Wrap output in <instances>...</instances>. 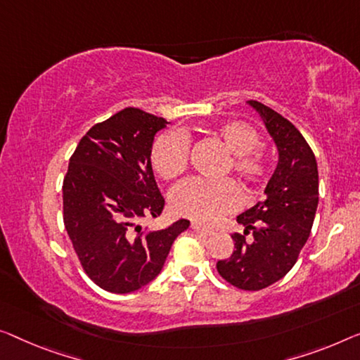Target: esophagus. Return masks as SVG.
Returning a JSON list of instances; mask_svg holds the SVG:
<instances>
[{"label":"esophagus","instance_id":"esophagus-1","mask_svg":"<svg viewBox=\"0 0 360 360\" xmlns=\"http://www.w3.org/2000/svg\"><path fill=\"white\" fill-rule=\"evenodd\" d=\"M192 229H194L195 233H200L203 236H212L213 234L212 229H208V228L202 226V224H197V223H192Z\"/></svg>","mask_w":360,"mask_h":360}]
</instances>
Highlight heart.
Masks as SVG:
<instances>
[{
    "label": "heart",
    "instance_id": "1",
    "mask_svg": "<svg viewBox=\"0 0 360 360\" xmlns=\"http://www.w3.org/2000/svg\"><path fill=\"white\" fill-rule=\"evenodd\" d=\"M212 137L221 143L228 153L226 173L231 171L244 186L259 187L270 173V160L259 148L260 136L254 127L240 121H224L212 129ZM191 143L186 134L168 131L155 141L150 163L160 178H179L189 165ZM176 213L198 223H214L223 214L240 205V192L233 181H207L191 178L176 186L169 195Z\"/></svg>",
    "mask_w": 360,
    "mask_h": 360
}]
</instances>
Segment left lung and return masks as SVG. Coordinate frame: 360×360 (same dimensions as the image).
<instances>
[{
    "mask_svg": "<svg viewBox=\"0 0 360 360\" xmlns=\"http://www.w3.org/2000/svg\"><path fill=\"white\" fill-rule=\"evenodd\" d=\"M249 103L264 117L280 160L265 187V200L238 217L244 236H231L233 255L218 260L217 270L243 291H260L291 270L307 243L319 205V169L312 148L291 121L260 101ZM249 232L250 241L245 239Z\"/></svg>",
    "mask_w": 360,
    "mask_h": 360,
    "instance_id": "1",
    "label": "left lung"
}]
</instances>
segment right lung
Masks as SVG:
<instances>
[{"label": "right lung", "instance_id": "right-lung-1", "mask_svg": "<svg viewBox=\"0 0 360 360\" xmlns=\"http://www.w3.org/2000/svg\"><path fill=\"white\" fill-rule=\"evenodd\" d=\"M166 124L165 117L124 108L90 127L69 160L64 228L84 271L105 291L126 294L146 286L162 271L174 239L189 228L187 219L160 231L137 224L163 212L150 152L155 134Z\"/></svg>", "mask_w": 360, "mask_h": 360}]
</instances>
